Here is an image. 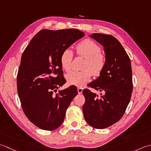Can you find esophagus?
<instances>
[{"mask_svg":"<svg viewBox=\"0 0 151 151\" xmlns=\"http://www.w3.org/2000/svg\"><path fill=\"white\" fill-rule=\"evenodd\" d=\"M78 94H81L82 92H83V88H81V87H78Z\"/></svg>","mask_w":151,"mask_h":151,"instance_id":"obj_1","label":"esophagus"}]
</instances>
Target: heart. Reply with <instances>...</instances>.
I'll return each mask as SVG.
<instances>
[{"label": "heart", "mask_w": 151, "mask_h": 151, "mask_svg": "<svg viewBox=\"0 0 151 151\" xmlns=\"http://www.w3.org/2000/svg\"><path fill=\"white\" fill-rule=\"evenodd\" d=\"M78 55L85 58L82 71H73L66 76L68 83L70 85L82 87L86 84L91 75L99 76L103 71L106 64V57L101 53L100 46L94 42L86 39L76 45ZM72 51L66 49L60 56V64L63 69L69 72L72 68Z\"/></svg>", "instance_id": "obj_1"}]
</instances>
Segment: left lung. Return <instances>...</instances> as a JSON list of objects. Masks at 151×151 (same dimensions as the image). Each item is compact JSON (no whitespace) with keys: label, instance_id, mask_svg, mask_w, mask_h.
I'll use <instances>...</instances> for the list:
<instances>
[{"label":"left lung","instance_id":"8db88e82","mask_svg":"<svg viewBox=\"0 0 151 151\" xmlns=\"http://www.w3.org/2000/svg\"><path fill=\"white\" fill-rule=\"evenodd\" d=\"M90 37L104 47L106 64L100 76L88 85L103 94L98 96L88 89H84L83 112L89 125L104 129L122 118L130 102L133 87L131 62L115 37L100 33H94Z\"/></svg>","mask_w":151,"mask_h":151}]
</instances>
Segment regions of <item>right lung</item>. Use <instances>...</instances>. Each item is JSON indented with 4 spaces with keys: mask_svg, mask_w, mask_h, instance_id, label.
Returning a JSON list of instances; mask_svg holds the SVG:
<instances>
[{
    "mask_svg": "<svg viewBox=\"0 0 151 151\" xmlns=\"http://www.w3.org/2000/svg\"><path fill=\"white\" fill-rule=\"evenodd\" d=\"M85 36L77 29H43L33 37L21 57L17 77V93L24 114L37 127L53 130L63 124L66 111L77 94L65 83L60 56Z\"/></svg>",
    "mask_w": 151,
    "mask_h": 151,
    "instance_id": "add662e5",
    "label": "right lung"
}]
</instances>
